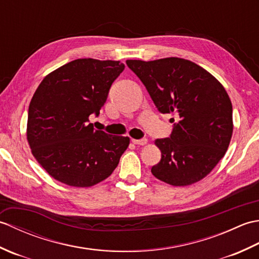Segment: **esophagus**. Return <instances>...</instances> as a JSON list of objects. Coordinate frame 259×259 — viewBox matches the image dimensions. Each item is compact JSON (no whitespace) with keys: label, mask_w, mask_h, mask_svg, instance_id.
I'll use <instances>...</instances> for the list:
<instances>
[{"label":"esophagus","mask_w":259,"mask_h":259,"mask_svg":"<svg viewBox=\"0 0 259 259\" xmlns=\"http://www.w3.org/2000/svg\"><path fill=\"white\" fill-rule=\"evenodd\" d=\"M133 142L135 145H139V146H145V145H147V142H148V140L146 139V138H144V139H133Z\"/></svg>","instance_id":"34e87169"}]
</instances>
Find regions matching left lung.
<instances>
[{"mask_svg": "<svg viewBox=\"0 0 259 259\" xmlns=\"http://www.w3.org/2000/svg\"><path fill=\"white\" fill-rule=\"evenodd\" d=\"M161 113L178 118L169 138L157 139L159 180L189 186L205 178L226 153L233 135V106L223 84L199 65L180 58L126 60Z\"/></svg>", "mask_w": 259, "mask_h": 259, "instance_id": "1", "label": "left lung"}]
</instances>
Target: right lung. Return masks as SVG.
Listing matches in <instances>:
<instances>
[{"label":"right lung","instance_id":"obj_1","mask_svg":"<svg viewBox=\"0 0 259 259\" xmlns=\"http://www.w3.org/2000/svg\"><path fill=\"white\" fill-rule=\"evenodd\" d=\"M123 69L120 61L78 59L49 73L33 95L27 142L36 161L60 183L91 187L117 168L129 137L95 130L89 115L100 113Z\"/></svg>","mask_w":259,"mask_h":259}]
</instances>
